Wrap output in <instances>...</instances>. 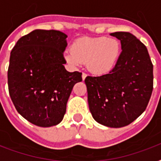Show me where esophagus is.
<instances>
[{
  "mask_svg": "<svg viewBox=\"0 0 161 161\" xmlns=\"http://www.w3.org/2000/svg\"><path fill=\"white\" fill-rule=\"evenodd\" d=\"M86 77H87V74H86V73H82V78H83V80H84V79H85Z\"/></svg>",
  "mask_w": 161,
  "mask_h": 161,
  "instance_id": "1",
  "label": "esophagus"
}]
</instances>
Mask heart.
Segmentation results:
<instances>
[{
	"label": "heart",
	"instance_id": "1",
	"mask_svg": "<svg viewBox=\"0 0 161 161\" xmlns=\"http://www.w3.org/2000/svg\"><path fill=\"white\" fill-rule=\"evenodd\" d=\"M121 53L119 42L106 36H83L73 42L71 50L63 54L70 65L86 63L87 68L96 75L109 73L116 65Z\"/></svg>",
	"mask_w": 161,
	"mask_h": 161
}]
</instances>
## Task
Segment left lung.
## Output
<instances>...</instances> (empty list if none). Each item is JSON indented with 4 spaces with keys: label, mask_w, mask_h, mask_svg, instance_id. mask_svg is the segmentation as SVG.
I'll return each instance as SVG.
<instances>
[{
    "label": "left lung",
    "mask_w": 161,
    "mask_h": 161,
    "mask_svg": "<svg viewBox=\"0 0 161 161\" xmlns=\"http://www.w3.org/2000/svg\"><path fill=\"white\" fill-rule=\"evenodd\" d=\"M122 52L109 73L85 78L92 116L100 125L121 128L145 110L153 90V64L146 47L133 34L110 33Z\"/></svg>",
    "instance_id": "8db88e82"
}]
</instances>
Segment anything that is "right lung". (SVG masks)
Instances as JSON below:
<instances>
[{
  "label": "right lung",
  "mask_w": 161,
  "mask_h": 161,
  "mask_svg": "<svg viewBox=\"0 0 161 161\" xmlns=\"http://www.w3.org/2000/svg\"><path fill=\"white\" fill-rule=\"evenodd\" d=\"M67 37L62 31L36 29L21 36L11 52V100L24 119L39 127L63 120L73 86L82 81V73H69L63 66Z\"/></svg>",
  "instance_id": "right-lung-1"
}]
</instances>
